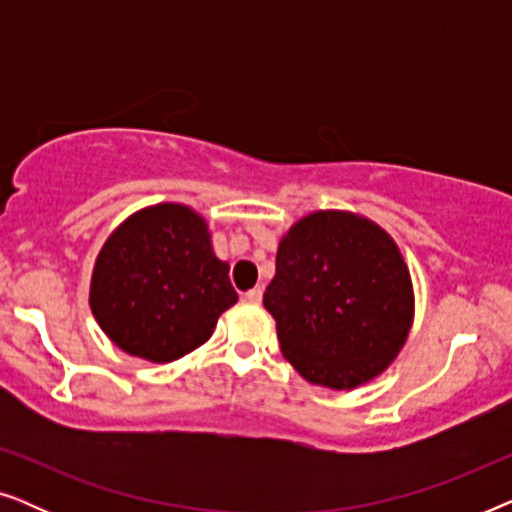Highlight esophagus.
Returning <instances> with one entry per match:
<instances>
[{"label": "esophagus", "mask_w": 512, "mask_h": 512, "mask_svg": "<svg viewBox=\"0 0 512 512\" xmlns=\"http://www.w3.org/2000/svg\"><path fill=\"white\" fill-rule=\"evenodd\" d=\"M244 300H247V303H251V305H258L263 300V289H249L247 293H244Z\"/></svg>", "instance_id": "1"}]
</instances>
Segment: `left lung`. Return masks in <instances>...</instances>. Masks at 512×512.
Returning a JSON list of instances; mask_svg holds the SVG:
<instances>
[{
    "label": "left lung",
    "instance_id": "1",
    "mask_svg": "<svg viewBox=\"0 0 512 512\" xmlns=\"http://www.w3.org/2000/svg\"><path fill=\"white\" fill-rule=\"evenodd\" d=\"M282 354L307 382L352 389L408 338L412 284L391 237L347 212L305 216L279 242L263 293Z\"/></svg>",
    "mask_w": 512,
    "mask_h": 512
}]
</instances>
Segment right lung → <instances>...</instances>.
<instances>
[{
    "label": "right lung",
    "instance_id": "obj_1",
    "mask_svg": "<svg viewBox=\"0 0 512 512\" xmlns=\"http://www.w3.org/2000/svg\"><path fill=\"white\" fill-rule=\"evenodd\" d=\"M237 303L228 263L207 223L181 205L142 209L114 230L97 256L90 307L123 352L153 363L179 359L209 340Z\"/></svg>",
    "mask_w": 512,
    "mask_h": 512
}]
</instances>
